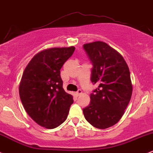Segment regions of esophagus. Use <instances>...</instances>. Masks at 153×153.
<instances>
[{"label": "esophagus", "instance_id": "esophagus-1", "mask_svg": "<svg viewBox=\"0 0 153 153\" xmlns=\"http://www.w3.org/2000/svg\"><path fill=\"white\" fill-rule=\"evenodd\" d=\"M82 94V91L80 90V89H79L78 91H76L75 92V94H76V96H79V95H80Z\"/></svg>", "mask_w": 153, "mask_h": 153}]
</instances>
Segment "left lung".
<instances>
[{"instance_id":"obj_1","label":"left lung","mask_w":153,"mask_h":153,"mask_svg":"<svg viewBox=\"0 0 153 153\" xmlns=\"http://www.w3.org/2000/svg\"><path fill=\"white\" fill-rule=\"evenodd\" d=\"M83 48L93 65L91 80L99 85L83 115L95 128H107L120 120L130 102V71L122 55L105 42L85 43Z\"/></svg>"}]
</instances>
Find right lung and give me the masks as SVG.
Here are the masks:
<instances>
[{"label":"right lung","instance_id":"add662e5","mask_svg":"<svg viewBox=\"0 0 153 153\" xmlns=\"http://www.w3.org/2000/svg\"><path fill=\"white\" fill-rule=\"evenodd\" d=\"M74 46L50 48L36 53L25 69L19 97L25 110L36 123L56 128L68 117L73 97L64 90L60 70L73 55Z\"/></svg>","mask_w":153,"mask_h":153}]
</instances>
